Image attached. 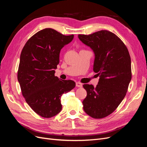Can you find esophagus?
<instances>
[{"instance_id":"esophagus-1","label":"esophagus","mask_w":147,"mask_h":147,"mask_svg":"<svg viewBox=\"0 0 147 147\" xmlns=\"http://www.w3.org/2000/svg\"><path fill=\"white\" fill-rule=\"evenodd\" d=\"M76 86L78 88H82L83 86V84L80 82H77L76 83Z\"/></svg>"}]
</instances>
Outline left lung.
<instances>
[{
  "label": "left lung",
  "instance_id": "obj_1",
  "mask_svg": "<svg viewBox=\"0 0 147 147\" xmlns=\"http://www.w3.org/2000/svg\"><path fill=\"white\" fill-rule=\"evenodd\" d=\"M78 38L94 51L93 70L99 77L95 88L83 84L87 92L83 109L93 118H103L117 109L126 94L132 78L131 57L125 44L110 31L79 34Z\"/></svg>",
  "mask_w": 147,
  "mask_h": 147
}]
</instances>
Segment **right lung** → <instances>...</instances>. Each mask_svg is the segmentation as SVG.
Segmentation results:
<instances>
[{
    "label": "right lung",
    "instance_id": "add662e5",
    "mask_svg": "<svg viewBox=\"0 0 147 147\" xmlns=\"http://www.w3.org/2000/svg\"><path fill=\"white\" fill-rule=\"evenodd\" d=\"M74 38L51 28L32 35L20 55L18 80L26 102L40 116L49 118L62 109L61 96L74 89L75 83L55 75L59 63L60 51Z\"/></svg>",
    "mask_w": 147,
    "mask_h": 147
}]
</instances>
